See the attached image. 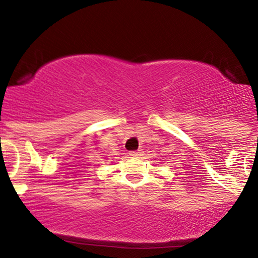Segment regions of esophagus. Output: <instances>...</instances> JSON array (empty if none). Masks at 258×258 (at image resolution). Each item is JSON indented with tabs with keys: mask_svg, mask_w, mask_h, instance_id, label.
I'll return each instance as SVG.
<instances>
[{
	"mask_svg": "<svg viewBox=\"0 0 258 258\" xmlns=\"http://www.w3.org/2000/svg\"><path fill=\"white\" fill-rule=\"evenodd\" d=\"M128 155L132 156V158H137V156L142 155V150H138V152H130Z\"/></svg>",
	"mask_w": 258,
	"mask_h": 258,
	"instance_id": "obj_1",
	"label": "esophagus"
}]
</instances>
